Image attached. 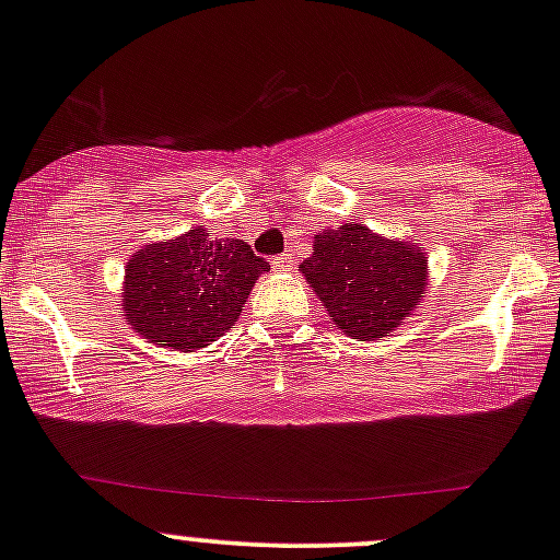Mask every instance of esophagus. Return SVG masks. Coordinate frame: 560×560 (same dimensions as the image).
Returning <instances> with one entry per match:
<instances>
[{
    "instance_id": "34e87169",
    "label": "esophagus",
    "mask_w": 560,
    "mask_h": 560,
    "mask_svg": "<svg viewBox=\"0 0 560 560\" xmlns=\"http://www.w3.org/2000/svg\"><path fill=\"white\" fill-rule=\"evenodd\" d=\"M293 264H296V258H293V254H282V256H275L272 267L278 269V272H291Z\"/></svg>"
}]
</instances>
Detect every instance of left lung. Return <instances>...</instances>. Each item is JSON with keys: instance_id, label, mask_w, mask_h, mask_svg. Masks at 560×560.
I'll return each instance as SVG.
<instances>
[{"instance_id": "left-lung-1", "label": "left lung", "mask_w": 560, "mask_h": 560, "mask_svg": "<svg viewBox=\"0 0 560 560\" xmlns=\"http://www.w3.org/2000/svg\"><path fill=\"white\" fill-rule=\"evenodd\" d=\"M302 275L336 328L376 341L402 326L427 288V256L406 240H387L363 224L315 234Z\"/></svg>"}]
</instances>
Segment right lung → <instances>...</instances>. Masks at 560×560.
<instances>
[{"instance_id": "obj_1", "label": "right lung", "mask_w": 560, "mask_h": 560, "mask_svg": "<svg viewBox=\"0 0 560 560\" xmlns=\"http://www.w3.org/2000/svg\"><path fill=\"white\" fill-rule=\"evenodd\" d=\"M267 269L243 240H213L208 230L191 226L176 240L143 245L130 258L122 285L125 320L167 350H202L237 323Z\"/></svg>"}]
</instances>
